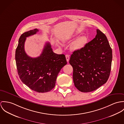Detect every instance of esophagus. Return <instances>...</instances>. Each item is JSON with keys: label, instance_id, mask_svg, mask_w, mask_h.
<instances>
[{"label": "esophagus", "instance_id": "esophagus-1", "mask_svg": "<svg viewBox=\"0 0 124 124\" xmlns=\"http://www.w3.org/2000/svg\"><path fill=\"white\" fill-rule=\"evenodd\" d=\"M66 59H67V62H68L69 61V58H70L69 55H66Z\"/></svg>", "mask_w": 124, "mask_h": 124}]
</instances>
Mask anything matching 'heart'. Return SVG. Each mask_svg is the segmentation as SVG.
I'll return each instance as SVG.
<instances>
[{
    "mask_svg": "<svg viewBox=\"0 0 124 124\" xmlns=\"http://www.w3.org/2000/svg\"><path fill=\"white\" fill-rule=\"evenodd\" d=\"M79 34L78 32H76L75 33L71 35H69L65 36L62 39L63 42L70 41L74 38H75ZM87 39L86 36H82L78 37L76 40L72 42L70 46V49L73 51L78 50L83 48L86 44Z\"/></svg>",
    "mask_w": 124,
    "mask_h": 124,
    "instance_id": "heart-1",
    "label": "heart"
}]
</instances>
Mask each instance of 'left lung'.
<instances>
[{"label":"left lung","instance_id":"left-lung-1","mask_svg":"<svg viewBox=\"0 0 124 124\" xmlns=\"http://www.w3.org/2000/svg\"><path fill=\"white\" fill-rule=\"evenodd\" d=\"M112 51L106 35L96 29V37L71 55L75 86L82 92L94 91L108 81L111 69Z\"/></svg>","mask_w":124,"mask_h":124}]
</instances>
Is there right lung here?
<instances>
[{
    "label": "right lung",
    "mask_w": 124,
    "mask_h": 124,
    "mask_svg": "<svg viewBox=\"0 0 124 124\" xmlns=\"http://www.w3.org/2000/svg\"><path fill=\"white\" fill-rule=\"evenodd\" d=\"M38 31L39 29L36 28L21 35L16 50L15 59L22 82L33 91L45 93L55 87L57 76L67 62L64 54L53 52L49 42L46 43L40 56L32 58L26 54L24 49L26 38Z\"/></svg>",
    "instance_id": "obj_1"
}]
</instances>
